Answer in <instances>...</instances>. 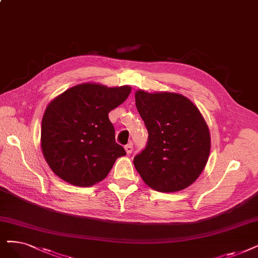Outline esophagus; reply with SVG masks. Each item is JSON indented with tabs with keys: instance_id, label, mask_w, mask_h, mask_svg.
I'll list each match as a JSON object with an SVG mask.
<instances>
[{
	"instance_id": "obj_1",
	"label": "esophagus",
	"mask_w": 258,
	"mask_h": 258,
	"mask_svg": "<svg viewBox=\"0 0 258 258\" xmlns=\"http://www.w3.org/2000/svg\"><path fill=\"white\" fill-rule=\"evenodd\" d=\"M125 150H126V152H127L128 154H130V153L133 151V144H132V143L127 144V145L125 146Z\"/></svg>"
}]
</instances>
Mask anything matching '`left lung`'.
<instances>
[{
  "mask_svg": "<svg viewBox=\"0 0 258 258\" xmlns=\"http://www.w3.org/2000/svg\"><path fill=\"white\" fill-rule=\"evenodd\" d=\"M148 131L147 145L133 159L142 179L158 191H177L197 179L209 160L211 137L192 102L176 93H136Z\"/></svg>",
  "mask_w": 258,
  "mask_h": 258,
  "instance_id": "left-lung-1",
  "label": "left lung"
}]
</instances>
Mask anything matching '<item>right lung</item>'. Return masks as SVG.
I'll list each match as a JSON object with an SVG mask.
<instances>
[{"instance_id":"1","label":"right lung","mask_w":258,"mask_h":258,"mask_svg":"<svg viewBox=\"0 0 258 258\" xmlns=\"http://www.w3.org/2000/svg\"><path fill=\"white\" fill-rule=\"evenodd\" d=\"M130 92L128 86L84 84L67 90L47 106L41 147L59 178L77 186H91L105 179L115 160L125 156L108 114Z\"/></svg>"}]
</instances>
